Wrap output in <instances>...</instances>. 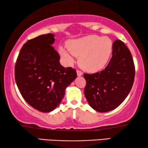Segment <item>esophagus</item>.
<instances>
[{"label":"esophagus","instance_id":"1","mask_svg":"<svg viewBox=\"0 0 148 148\" xmlns=\"http://www.w3.org/2000/svg\"><path fill=\"white\" fill-rule=\"evenodd\" d=\"M77 76H82L83 75V73L81 71L77 70Z\"/></svg>","mask_w":148,"mask_h":148}]
</instances>
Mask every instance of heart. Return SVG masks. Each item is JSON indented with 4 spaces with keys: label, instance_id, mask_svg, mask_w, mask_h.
Wrapping results in <instances>:
<instances>
[{
    "label": "heart",
    "instance_id": "obj_1",
    "mask_svg": "<svg viewBox=\"0 0 148 148\" xmlns=\"http://www.w3.org/2000/svg\"><path fill=\"white\" fill-rule=\"evenodd\" d=\"M68 48L60 46L58 52L64 62L71 65L74 56L79 57V64L89 72L98 71L104 67L112 50V42L108 37L87 36L72 40L67 43Z\"/></svg>",
    "mask_w": 148,
    "mask_h": 148
}]
</instances>
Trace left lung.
I'll return each mask as SVG.
<instances>
[{"label":"left lung","mask_w":148,"mask_h":148,"mask_svg":"<svg viewBox=\"0 0 148 148\" xmlns=\"http://www.w3.org/2000/svg\"><path fill=\"white\" fill-rule=\"evenodd\" d=\"M112 56L104 70L84 75L87 101L95 110L106 112L117 108L127 98L135 78V66L131 52L117 40L112 44Z\"/></svg>","instance_id":"left-lung-1"}]
</instances>
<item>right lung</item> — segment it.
Returning <instances> with one entry per match:
<instances>
[{"instance_id": "add662e5", "label": "right lung", "mask_w": 148, "mask_h": 148, "mask_svg": "<svg viewBox=\"0 0 148 148\" xmlns=\"http://www.w3.org/2000/svg\"><path fill=\"white\" fill-rule=\"evenodd\" d=\"M54 41L52 34L28 40L15 66L16 84L24 100L42 112L59 106L66 88L77 77L75 70L60 64L59 54L52 46Z\"/></svg>"}]
</instances>
